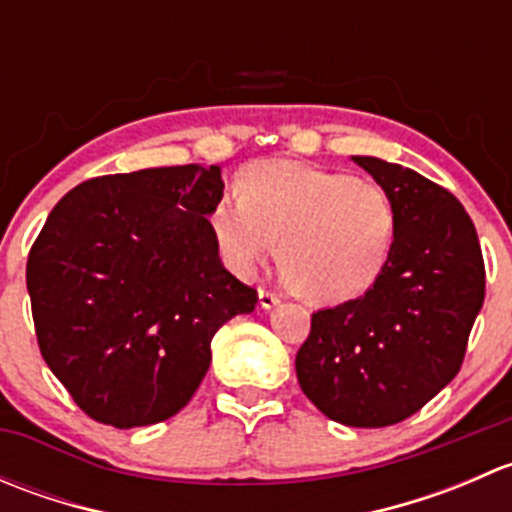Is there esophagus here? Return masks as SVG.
<instances>
[{"instance_id":"obj_1","label":"esophagus","mask_w":512,"mask_h":512,"mask_svg":"<svg viewBox=\"0 0 512 512\" xmlns=\"http://www.w3.org/2000/svg\"><path fill=\"white\" fill-rule=\"evenodd\" d=\"M257 297H260V307L262 309H272V307H277V304H280V297H277L275 292H270V289H260V292H257Z\"/></svg>"}]
</instances>
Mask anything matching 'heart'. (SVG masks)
<instances>
[{
    "label": "heart",
    "mask_w": 512,
    "mask_h": 512,
    "mask_svg": "<svg viewBox=\"0 0 512 512\" xmlns=\"http://www.w3.org/2000/svg\"><path fill=\"white\" fill-rule=\"evenodd\" d=\"M220 257L252 277L280 245L294 292L312 304H344L384 275L396 240V208L376 180L297 160H257L237 178V198L210 210Z\"/></svg>",
    "instance_id": "b5f03b06"
}]
</instances>
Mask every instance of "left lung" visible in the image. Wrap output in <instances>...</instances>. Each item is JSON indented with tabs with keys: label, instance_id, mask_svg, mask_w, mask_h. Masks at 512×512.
<instances>
[{
	"label": "left lung",
	"instance_id": "left-lung-1",
	"mask_svg": "<svg viewBox=\"0 0 512 512\" xmlns=\"http://www.w3.org/2000/svg\"><path fill=\"white\" fill-rule=\"evenodd\" d=\"M352 160L394 203V250L364 297L312 314L294 369L324 416L381 428L416 414L458 374L485 267L476 227L448 190L399 163Z\"/></svg>",
	"mask_w": 512,
	"mask_h": 512
}]
</instances>
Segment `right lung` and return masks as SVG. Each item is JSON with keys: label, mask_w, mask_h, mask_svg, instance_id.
Returning <instances> with one entry per match:
<instances>
[{"label": "right lung", "mask_w": 512, "mask_h": 512, "mask_svg": "<svg viewBox=\"0 0 512 512\" xmlns=\"http://www.w3.org/2000/svg\"><path fill=\"white\" fill-rule=\"evenodd\" d=\"M220 165L86 180L46 218L27 262L36 339L71 399L116 428L175 416L210 366V342L257 292L220 262L210 210Z\"/></svg>", "instance_id": "add662e5"}]
</instances>
